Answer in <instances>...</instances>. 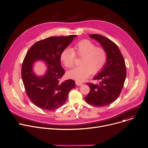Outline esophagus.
I'll list each match as a JSON object with an SVG mask.
<instances>
[{"label": "esophagus", "mask_w": 148, "mask_h": 148, "mask_svg": "<svg viewBox=\"0 0 148 148\" xmlns=\"http://www.w3.org/2000/svg\"><path fill=\"white\" fill-rule=\"evenodd\" d=\"M75 84H76V85L78 86H82V84H83L82 82H80L79 81H75Z\"/></svg>", "instance_id": "obj_1"}]
</instances>
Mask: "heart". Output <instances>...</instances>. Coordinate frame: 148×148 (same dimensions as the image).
Wrapping results in <instances>:
<instances>
[{"label": "heart", "instance_id": "b5f03b06", "mask_svg": "<svg viewBox=\"0 0 148 148\" xmlns=\"http://www.w3.org/2000/svg\"><path fill=\"white\" fill-rule=\"evenodd\" d=\"M76 54H75V53ZM75 54L82 57L79 66L67 73L69 77L77 81H83L88 77L92 73L96 74L104 67L107 59L106 50L89 40L79 41L74 47L66 48L61 54V60L64 66L69 69L72 68L75 64Z\"/></svg>", "mask_w": 148, "mask_h": 148}]
</instances>
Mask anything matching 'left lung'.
<instances>
[{
    "label": "left lung",
    "instance_id": "8db88e82",
    "mask_svg": "<svg viewBox=\"0 0 148 148\" xmlns=\"http://www.w3.org/2000/svg\"><path fill=\"white\" fill-rule=\"evenodd\" d=\"M89 36L106 50L107 59L101 71L93 78L99 83L86 84L90 91L84 98L93 106H105L115 101L121 94L126 75L125 62L118 46L111 40L98 34Z\"/></svg>",
    "mask_w": 148,
    "mask_h": 148
}]
</instances>
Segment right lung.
<instances>
[{
    "label": "right lung",
    "instance_id": "right-lung-1",
    "mask_svg": "<svg viewBox=\"0 0 148 148\" xmlns=\"http://www.w3.org/2000/svg\"><path fill=\"white\" fill-rule=\"evenodd\" d=\"M75 37L53 36L40 40L30 48L24 58L21 73L25 88L31 101L41 109L51 111L60 108L75 87L73 79L60 81L65 73L60 64L61 54ZM38 60H43L48 68L42 76L36 75L32 70Z\"/></svg>",
    "mask_w": 148,
    "mask_h": 148
}]
</instances>
